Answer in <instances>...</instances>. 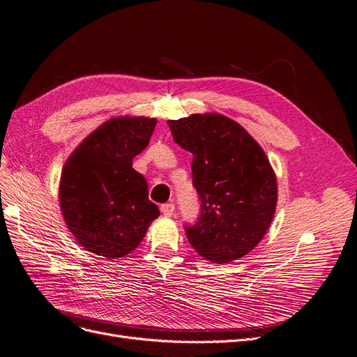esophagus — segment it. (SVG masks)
<instances>
[{
	"label": "esophagus",
	"instance_id": "esophagus-1",
	"mask_svg": "<svg viewBox=\"0 0 357 357\" xmlns=\"http://www.w3.org/2000/svg\"><path fill=\"white\" fill-rule=\"evenodd\" d=\"M160 211H162V213L165 216H172L175 212V204L174 203H166V204H162L160 206Z\"/></svg>",
	"mask_w": 357,
	"mask_h": 357
}]
</instances>
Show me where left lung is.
<instances>
[{
    "label": "left lung",
    "instance_id": "left-lung-1",
    "mask_svg": "<svg viewBox=\"0 0 357 357\" xmlns=\"http://www.w3.org/2000/svg\"><path fill=\"white\" fill-rule=\"evenodd\" d=\"M167 124L174 141L194 155L202 213L185 227L192 249L215 264L243 258L266 236L278 206V181L266 153L222 114H191Z\"/></svg>",
    "mask_w": 357,
    "mask_h": 357
}]
</instances>
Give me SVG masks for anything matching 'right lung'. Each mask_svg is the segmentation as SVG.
<instances>
[{"mask_svg": "<svg viewBox=\"0 0 357 357\" xmlns=\"http://www.w3.org/2000/svg\"><path fill=\"white\" fill-rule=\"evenodd\" d=\"M155 119L112 117L86 136L63 165L59 204L65 224L86 250L107 259L137 248L160 215L148 183L132 167L148 146Z\"/></svg>", "mask_w": 357, "mask_h": 357, "instance_id": "1", "label": "right lung"}]
</instances>
